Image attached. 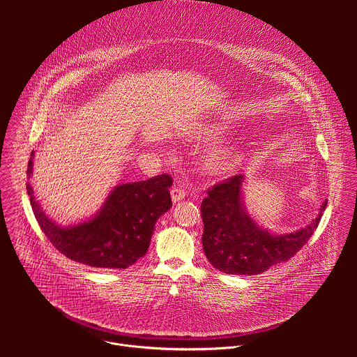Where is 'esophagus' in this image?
<instances>
[{"label": "esophagus", "mask_w": 357, "mask_h": 357, "mask_svg": "<svg viewBox=\"0 0 357 357\" xmlns=\"http://www.w3.org/2000/svg\"><path fill=\"white\" fill-rule=\"evenodd\" d=\"M170 195H172V201H173V204H177V202L183 201V199L185 198V195H187V194H185V191L181 188V185L176 184V185L172 188Z\"/></svg>", "instance_id": "obj_1"}]
</instances>
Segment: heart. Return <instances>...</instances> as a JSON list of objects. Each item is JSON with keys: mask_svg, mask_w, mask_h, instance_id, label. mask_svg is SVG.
I'll return each mask as SVG.
<instances>
[{"mask_svg": "<svg viewBox=\"0 0 357 357\" xmlns=\"http://www.w3.org/2000/svg\"><path fill=\"white\" fill-rule=\"evenodd\" d=\"M222 133H224V129L221 126H207L201 130V135L206 137H217V136H221ZM236 160H238V156L232 150L217 149L207 153L204 159V166L210 173L224 174L235 167Z\"/></svg>", "mask_w": 357, "mask_h": 357, "instance_id": "heart-1", "label": "heart"}]
</instances>
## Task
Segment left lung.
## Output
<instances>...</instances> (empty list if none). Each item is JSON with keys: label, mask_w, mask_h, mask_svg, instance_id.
Returning <instances> with one entry per match:
<instances>
[{"label": "left lung", "mask_w": 357, "mask_h": 357, "mask_svg": "<svg viewBox=\"0 0 357 357\" xmlns=\"http://www.w3.org/2000/svg\"><path fill=\"white\" fill-rule=\"evenodd\" d=\"M243 174L229 177L207 190L202 201V245L210 264L224 273L258 275L297 255L317 228L327 201L305 228L272 235L259 228L242 204Z\"/></svg>", "instance_id": "obj_1"}]
</instances>
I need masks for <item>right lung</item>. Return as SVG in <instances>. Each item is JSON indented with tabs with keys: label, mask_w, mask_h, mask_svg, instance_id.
<instances>
[{
	"label": "right lung",
	"mask_w": 357,
	"mask_h": 357,
	"mask_svg": "<svg viewBox=\"0 0 357 357\" xmlns=\"http://www.w3.org/2000/svg\"><path fill=\"white\" fill-rule=\"evenodd\" d=\"M31 153L27 176L33 173ZM173 180L159 174L139 183L121 184L109 194L99 213L89 221L63 228L53 222L36 201L27 183L34 215L52 245L67 258L95 268H128L147 253L156 220L170 206Z\"/></svg>",
	"instance_id": "obj_1"
}]
</instances>
